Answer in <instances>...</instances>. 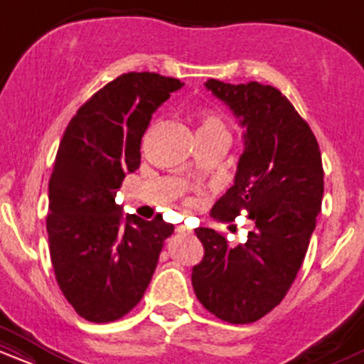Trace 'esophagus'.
<instances>
[{"mask_svg": "<svg viewBox=\"0 0 364 364\" xmlns=\"http://www.w3.org/2000/svg\"><path fill=\"white\" fill-rule=\"evenodd\" d=\"M176 231L179 232V235H191V231L186 228V225H178Z\"/></svg>", "mask_w": 364, "mask_h": 364, "instance_id": "esophagus-1", "label": "esophagus"}]
</instances>
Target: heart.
Here are the masks:
<instances>
[{"label": "heart", "instance_id": "obj_1", "mask_svg": "<svg viewBox=\"0 0 364 364\" xmlns=\"http://www.w3.org/2000/svg\"><path fill=\"white\" fill-rule=\"evenodd\" d=\"M198 132H228L224 127L223 119L212 111H205L200 118V128Z\"/></svg>", "mask_w": 364, "mask_h": 364}]
</instances>
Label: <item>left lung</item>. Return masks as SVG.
I'll return each instance as SVG.
<instances>
[{"instance_id":"left-lung-1","label":"left lung","mask_w":364,"mask_h":364,"mask_svg":"<svg viewBox=\"0 0 364 364\" xmlns=\"http://www.w3.org/2000/svg\"><path fill=\"white\" fill-rule=\"evenodd\" d=\"M205 87L245 128L235 185L212 215L232 220L246 208L253 229L232 246L214 229L196 228L205 255L191 282L217 318L252 323L282 301L304 260L323 196L321 156L311 128L274 87L214 78Z\"/></svg>"}]
</instances>
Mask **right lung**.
<instances>
[{"label":"right lung","instance_id":"add662e5","mask_svg":"<svg viewBox=\"0 0 364 364\" xmlns=\"http://www.w3.org/2000/svg\"><path fill=\"white\" fill-rule=\"evenodd\" d=\"M178 78L124 73L95 92L63 135L49 179V253L60 289L95 323L124 316L149 287L174 225L157 217H123L116 193L140 166L152 114Z\"/></svg>","mask_w":364,"mask_h":364}]
</instances>
